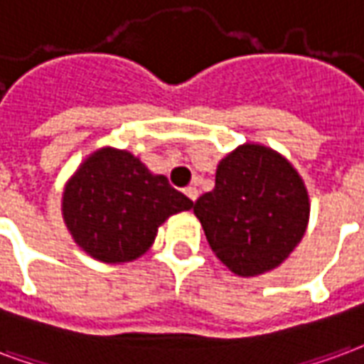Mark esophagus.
Instances as JSON below:
<instances>
[{
    "instance_id": "esophagus-1",
    "label": "esophagus",
    "mask_w": 364,
    "mask_h": 364,
    "mask_svg": "<svg viewBox=\"0 0 364 364\" xmlns=\"http://www.w3.org/2000/svg\"><path fill=\"white\" fill-rule=\"evenodd\" d=\"M184 193H186V196H188V198H190V200H192V201L198 200V196H200V192H198V188H193V186H190V188H186Z\"/></svg>"
}]
</instances>
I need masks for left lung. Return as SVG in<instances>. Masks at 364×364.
<instances>
[{"instance_id": "8db88e82", "label": "left lung", "mask_w": 364, "mask_h": 364, "mask_svg": "<svg viewBox=\"0 0 364 364\" xmlns=\"http://www.w3.org/2000/svg\"><path fill=\"white\" fill-rule=\"evenodd\" d=\"M215 256L240 277L281 266L309 227L306 186L272 147L244 143L219 161L215 188L193 203Z\"/></svg>"}]
</instances>
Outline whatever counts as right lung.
<instances>
[{
    "label": "right lung",
    "mask_w": 364,
    "mask_h": 364,
    "mask_svg": "<svg viewBox=\"0 0 364 364\" xmlns=\"http://www.w3.org/2000/svg\"><path fill=\"white\" fill-rule=\"evenodd\" d=\"M193 201L126 149L102 147L79 164L62 196L63 223L75 244L105 264L134 262L171 215Z\"/></svg>",
    "instance_id": "1"
}]
</instances>
